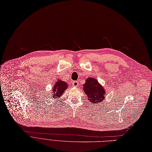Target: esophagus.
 <instances>
[{
    "mask_svg": "<svg viewBox=\"0 0 152 152\" xmlns=\"http://www.w3.org/2000/svg\"><path fill=\"white\" fill-rule=\"evenodd\" d=\"M78 81H74L73 82H72V85H73L74 86H75V87H76V86H77L78 85Z\"/></svg>",
    "mask_w": 152,
    "mask_h": 152,
    "instance_id": "esophagus-1",
    "label": "esophagus"
}]
</instances>
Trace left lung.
<instances>
[{
  "label": "left lung",
  "mask_w": 152,
  "mask_h": 152,
  "mask_svg": "<svg viewBox=\"0 0 152 152\" xmlns=\"http://www.w3.org/2000/svg\"><path fill=\"white\" fill-rule=\"evenodd\" d=\"M83 86L84 93L91 103H99L104 100L105 90L98 83L97 79L93 78H86V82Z\"/></svg>",
  "instance_id": "1"
}]
</instances>
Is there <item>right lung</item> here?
<instances>
[{
    "label": "right lung",
    "mask_w": 152,
    "mask_h": 152,
    "mask_svg": "<svg viewBox=\"0 0 152 152\" xmlns=\"http://www.w3.org/2000/svg\"><path fill=\"white\" fill-rule=\"evenodd\" d=\"M68 87V84L60 79H57L53 88V96L51 97L55 98H59L64 93V91Z\"/></svg>",
    "instance_id": "right-lung-1"
}]
</instances>
